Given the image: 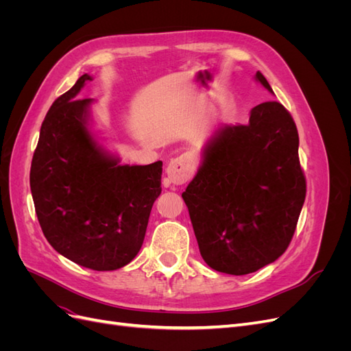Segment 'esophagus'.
<instances>
[{"instance_id":"esophagus-1","label":"esophagus","mask_w":351,"mask_h":351,"mask_svg":"<svg viewBox=\"0 0 351 351\" xmlns=\"http://www.w3.org/2000/svg\"><path fill=\"white\" fill-rule=\"evenodd\" d=\"M195 159L192 155L189 154H183L174 159L169 161V164L167 165L165 173L169 178V182L180 186L187 183L190 178L193 177L195 174Z\"/></svg>"}]
</instances>
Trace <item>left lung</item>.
Segmentation results:
<instances>
[{
	"instance_id": "obj_1",
	"label": "left lung",
	"mask_w": 351,
	"mask_h": 351,
	"mask_svg": "<svg viewBox=\"0 0 351 351\" xmlns=\"http://www.w3.org/2000/svg\"><path fill=\"white\" fill-rule=\"evenodd\" d=\"M254 79L274 93L261 71ZM182 197L212 269L246 275L277 261L293 239L306 197L290 112L268 101L252 108L247 124L219 125Z\"/></svg>"
}]
</instances>
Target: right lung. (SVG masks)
Wrapping results in <instances>:
<instances>
[{"mask_svg": "<svg viewBox=\"0 0 351 351\" xmlns=\"http://www.w3.org/2000/svg\"><path fill=\"white\" fill-rule=\"evenodd\" d=\"M83 74L51 105L30 167V190L44 236L62 256L114 271L139 253L161 195L162 162L120 165L89 130L90 104L77 99Z\"/></svg>", "mask_w": 351, "mask_h": 351, "instance_id": "obj_1", "label": "right lung"}]
</instances>
